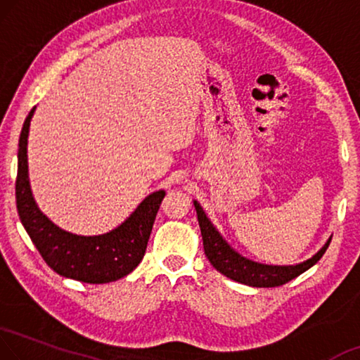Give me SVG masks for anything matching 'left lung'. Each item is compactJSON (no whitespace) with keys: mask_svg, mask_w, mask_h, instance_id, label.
I'll return each mask as SVG.
<instances>
[{"mask_svg":"<svg viewBox=\"0 0 360 360\" xmlns=\"http://www.w3.org/2000/svg\"><path fill=\"white\" fill-rule=\"evenodd\" d=\"M195 209L198 214L199 229H201L202 235V245L204 252L209 262L212 264L214 269H217L220 274L229 276V278L238 281V283L256 286V288H274V286H280L291 281L296 276H300L307 269H311L314 264L320 261L327 248L330 246V241H327L322 250H320L314 257L309 261L297 264V265H264L252 261H248L240 254L235 252L224 241V238L219 235V231L214 229V225L209 222V219L204 214L202 207L195 201Z\"/></svg>","mask_w":360,"mask_h":360,"instance_id":"left-lung-1","label":"left lung"}]
</instances>
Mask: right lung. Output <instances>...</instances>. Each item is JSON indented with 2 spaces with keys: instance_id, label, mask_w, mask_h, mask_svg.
I'll return each mask as SVG.
<instances>
[{
  "instance_id": "right-lung-1",
  "label": "right lung",
  "mask_w": 360,
  "mask_h": 360,
  "mask_svg": "<svg viewBox=\"0 0 360 360\" xmlns=\"http://www.w3.org/2000/svg\"><path fill=\"white\" fill-rule=\"evenodd\" d=\"M33 108L27 115L19 138L15 204L20 222L38 252L54 272L84 283H109L129 275L146 252L154 219L165 196L164 191L149 195L136 211L117 229L99 236H79L60 230L33 201L27 167V136Z\"/></svg>"
}]
</instances>
